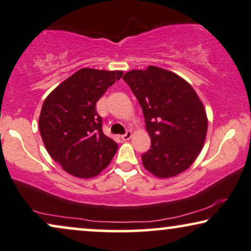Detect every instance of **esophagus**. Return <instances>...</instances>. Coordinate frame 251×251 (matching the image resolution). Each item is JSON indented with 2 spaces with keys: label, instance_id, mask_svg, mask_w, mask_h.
<instances>
[{
  "label": "esophagus",
  "instance_id": "34e87169",
  "mask_svg": "<svg viewBox=\"0 0 251 251\" xmlns=\"http://www.w3.org/2000/svg\"><path fill=\"white\" fill-rule=\"evenodd\" d=\"M131 136H132V132L127 131L125 133V134H123L122 136H120V138H122V140H124V141H127V140H129V139H131Z\"/></svg>",
  "mask_w": 251,
  "mask_h": 251
}]
</instances>
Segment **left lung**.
<instances>
[{
    "label": "left lung",
    "instance_id": "1",
    "mask_svg": "<svg viewBox=\"0 0 251 251\" xmlns=\"http://www.w3.org/2000/svg\"><path fill=\"white\" fill-rule=\"evenodd\" d=\"M144 112L151 149L141 155L149 173L168 178L195 162L207 132V117L198 95L185 80L149 66L123 76Z\"/></svg>",
    "mask_w": 251,
    "mask_h": 251
}]
</instances>
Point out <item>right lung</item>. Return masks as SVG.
Returning a JSON list of instances; mask_svg holds the SVG:
<instances>
[{
	"label": "right lung",
	"mask_w": 251,
	"mask_h": 251,
	"mask_svg": "<svg viewBox=\"0 0 251 251\" xmlns=\"http://www.w3.org/2000/svg\"><path fill=\"white\" fill-rule=\"evenodd\" d=\"M122 76L120 71L82 68L44 102L39 116L41 139L50 157L71 175L91 178L115 156L118 146L103 133L96 103Z\"/></svg>",
	"instance_id": "add662e5"
}]
</instances>
